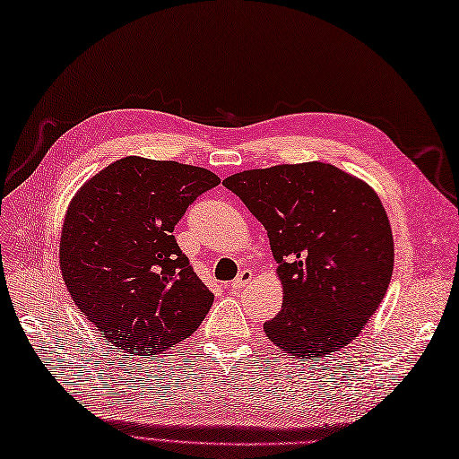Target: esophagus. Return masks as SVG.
Masks as SVG:
<instances>
[{
    "label": "esophagus",
    "instance_id": "esophagus-1",
    "mask_svg": "<svg viewBox=\"0 0 459 459\" xmlns=\"http://www.w3.org/2000/svg\"><path fill=\"white\" fill-rule=\"evenodd\" d=\"M251 278H253V271H247V268H245V271L239 273L236 281L230 284V292H238V290H241L245 284L251 282Z\"/></svg>",
    "mask_w": 459,
    "mask_h": 459
}]
</instances>
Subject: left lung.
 <instances>
[{"label":"left lung","mask_w":459,"mask_h":459,"mask_svg":"<svg viewBox=\"0 0 459 459\" xmlns=\"http://www.w3.org/2000/svg\"><path fill=\"white\" fill-rule=\"evenodd\" d=\"M223 186L263 223L278 263L284 304L266 337L301 360L359 337L394 273V236L372 188L319 161L243 171Z\"/></svg>","instance_id":"1"}]
</instances>
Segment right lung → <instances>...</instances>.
<instances>
[{
	"label": "right lung",
	"instance_id": "obj_1",
	"mask_svg": "<svg viewBox=\"0 0 459 459\" xmlns=\"http://www.w3.org/2000/svg\"><path fill=\"white\" fill-rule=\"evenodd\" d=\"M218 185L203 167L125 158L72 200L60 241L64 282L82 314L126 354L163 352L204 321L214 294L173 230Z\"/></svg>",
	"mask_w": 459,
	"mask_h": 459
}]
</instances>
